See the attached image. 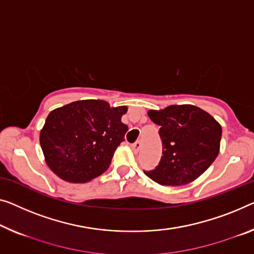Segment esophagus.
<instances>
[{
    "instance_id": "esophagus-1",
    "label": "esophagus",
    "mask_w": 254,
    "mask_h": 254,
    "mask_svg": "<svg viewBox=\"0 0 254 254\" xmlns=\"http://www.w3.org/2000/svg\"><path fill=\"white\" fill-rule=\"evenodd\" d=\"M131 148L134 151V154H137L140 150V148H141V141H135L134 143H132Z\"/></svg>"
}]
</instances>
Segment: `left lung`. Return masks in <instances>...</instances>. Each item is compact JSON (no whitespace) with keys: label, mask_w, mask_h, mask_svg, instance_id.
I'll return each mask as SVG.
<instances>
[{"label":"left lung","mask_w":254,"mask_h":254,"mask_svg":"<svg viewBox=\"0 0 254 254\" xmlns=\"http://www.w3.org/2000/svg\"><path fill=\"white\" fill-rule=\"evenodd\" d=\"M160 126L162 157L158 165L143 171L162 186H183L206 171L220 149L221 127L209 113L192 105H172L149 111Z\"/></svg>","instance_id":"left-lung-1"}]
</instances>
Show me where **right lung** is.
<instances>
[{
  "instance_id": "add662e5",
  "label": "right lung",
  "mask_w": 254,
  "mask_h": 254,
  "mask_svg": "<svg viewBox=\"0 0 254 254\" xmlns=\"http://www.w3.org/2000/svg\"><path fill=\"white\" fill-rule=\"evenodd\" d=\"M126 106L104 100H78L48 115L40 134L45 161L68 183H86L109 168L128 127L121 122Z\"/></svg>"
}]
</instances>
